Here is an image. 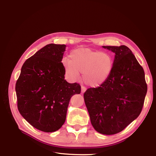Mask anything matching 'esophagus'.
I'll use <instances>...</instances> for the list:
<instances>
[{"label": "esophagus", "instance_id": "esophagus-1", "mask_svg": "<svg viewBox=\"0 0 156 156\" xmlns=\"http://www.w3.org/2000/svg\"><path fill=\"white\" fill-rule=\"evenodd\" d=\"M86 90H87V88H86L85 87L82 86V87H81V92H82V93H84Z\"/></svg>", "mask_w": 156, "mask_h": 156}]
</instances>
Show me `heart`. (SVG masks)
Returning a JSON list of instances; mask_svg holds the SVG:
<instances>
[{
	"label": "heart",
	"instance_id": "heart-1",
	"mask_svg": "<svg viewBox=\"0 0 156 156\" xmlns=\"http://www.w3.org/2000/svg\"><path fill=\"white\" fill-rule=\"evenodd\" d=\"M69 56L62 60L66 73L73 78L83 73V81L89 86L101 85L111 73L113 60L109 54L82 48L72 50Z\"/></svg>",
	"mask_w": 156,
	"mask_h": 156
}]
</instances>
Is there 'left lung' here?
<instances>
[{
	"instance_id": "8db88e82",
	"label": "left lung",
	"mask_w": 156,
	"mask_h": 156,
	"mask_svg": "<svg viewBox=\"0 0 156 156\" xmlns=\"http://www.w3.org/2000/svg\"><path fill=\"white\" fill-rule=\"evenodd\" d=\"M103 48L115 53L111 73L100 87L88 88L84 99L94 128L103 135H114L140 115L147 84L143 67L127 46Z\"/></svg>"
}]
</instances>
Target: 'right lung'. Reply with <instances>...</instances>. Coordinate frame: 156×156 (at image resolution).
I'll return each instance as SVG.
<instances>
[{
  "label": "right lung",
  "instance_id": "obj_1",
  "mask_svg": "<svg viewBox=\"0 0 156 156\" xmlns=\"http://www.w3.org/2000/svg\"><path fill=\"white\" fill-rule=\"evenodd\" d=\"M66 45H45L21 68L16 84L17 108L22 116L44 132H54L64 124L71 98L81 93L79 83L64 79L61 62Z\"/></svg>",
  "mask_w": 156,
  "mask_h": 156
}]
</instances>
